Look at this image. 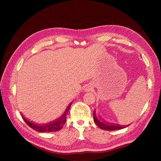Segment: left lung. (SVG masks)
I'll use <instances>...</instances> for the list:
<instances>
[{
    "instance_id": "left-lung-1",
    "label": "left lung",
    "mask_w": 161,
    "mask_h": 161,
    "mask_svg": "<svg viewBox=\"0 0 161 161\" xmlns=\"http://www.w3.org/2000/svg\"><path fill=\"white\" fill-rule=\"evenodd\" d=\"M93 119L96 125L98 126L99 128H100L102 130H108V131H114L116 130H120V129H123L125 128V126H121L118 124H109V123H104L103 121H99L98 119H97V116L95 115V111H94L93 112Z\"/></svg>"
}]
</instances>
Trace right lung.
<instances>
[{"label":"right lung","instance_id":"add662e5","mask_svg":"<svg viewBox=\"0 0 161 161\" xmlns=\"http://www.w3.org/2000/svg\"><path fill=\"white\" fill-rule=\"evenodd\" d=\"M71 104L72 103L68 106V108L65 111L64 114H63L60 118H58V119L53 121L52 122H50L49 124H44V125H39V124L32 123L31 121H29L24 118V117H23V119L31 128L33 129L34 130H36L37 131H40V132H52V131H56L61 130L63 126H64V124L66 123V115L68 113H69Z\"/></svg>","mask_w":161,"mask_h":161}]
</instances>
